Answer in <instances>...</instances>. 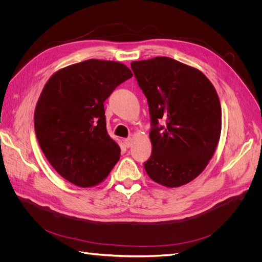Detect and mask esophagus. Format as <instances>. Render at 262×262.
I'll list each match as a JSON object with an SVG mask.
<instances>
[{"mask_svg": "<svg viewBox=\"0 0 262 262\" xmlns=\"http://www.w3.org/2000/svg\"><path fill=\"white\" fill-rule=\"evenodd\" d=\"M123 143L125 145V147H130L132 145V139L131 138H126L123 140Z\"/></svg>", "mask_w": 262, "mask_h": 262, "instance_id": "1", "label": "esophagus"}]
</instances>
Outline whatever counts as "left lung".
<instances>
[{
	"mask_svg": "<svg viewBox=\"0 0 262 262\" xmlns=\"http://www.w3.org/2000/svg\"><path fill=\"white\" fill-rule=\"evenodd\" d=\"M147 99L152 154L148 177L175 188L207 167L217 146L222 110L215 89L201 71L167 57L131 62Z\"/></svg>",
	"mask_w": 262,
	"mask_h": 262,
	"instance_id": "8db88e82",
	"label": "left lung"
}]
</instances>
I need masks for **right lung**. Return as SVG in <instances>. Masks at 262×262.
Masks as SVG:
<instances>
[{"instance_id": "add662e5", "label": "right lung", "mask_w": 262, "mask_h": 262, "mask_svg": "<svg viewBox=\"0 0 262 262\" xmlns=\"http://www.w3.org/2000/svg\"><path fill=\"white\" fill-rule=\"evenodd\" d=\"M130 77L122 63L91 59L59 70L45 85L35 110L36 136L47 160L68 181L96 186L119 161L104 102Z\"/></svg>"}]
</instances>
